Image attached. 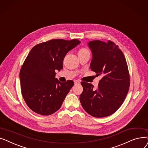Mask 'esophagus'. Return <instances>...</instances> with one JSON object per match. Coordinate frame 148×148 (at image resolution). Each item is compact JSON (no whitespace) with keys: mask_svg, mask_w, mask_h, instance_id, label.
<instances>
[{"mask_svg":"<svg viewBox=\"0 0 148 148\" xmlns=\"http://www.w3.org/2000/svg\"><path fill=\"white\" fill-rule=\"evenodd\" d=\"M74 83H75V84H78L80 83V82L78 80H75L74 81Z\"/></svg>","mask_w":148,"mask_h":148,"instance_id":"34e87169","label":"esophagus"}]
</instances>
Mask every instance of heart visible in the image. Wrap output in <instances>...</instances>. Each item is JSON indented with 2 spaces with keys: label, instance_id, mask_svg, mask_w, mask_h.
<instances>
[{
  "label": "heart",
  "instance_id": "obj_1",
  "mask_svg": "<svg viewBox=\"0 0 148 148\" xmlns=\"http://www.w3.org/2000/svg\"><path fill=\"white\" fill-rule=\"evenodd\" d=\"M89 51L88 50V49L87 48H85V47H82V48H81L78 51V54H80V53H86V52H88Z\"/></svg>",
  "mask_w": 148,
  "mask_h": 148
}]
</instances>
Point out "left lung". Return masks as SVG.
Segmentation results:
<instances>
[{
    "instance_id": "left-lung-1",
    "label": "left lung",
    "mask_w": 148,
    "mask_h": 148,
    "mask_svg": "<svg viewBox=\"0 0 148 148\" xmlns=\"http://www.w3.org/2000/svg\"><path fill=\"white\" fill-rule=\"evenodd\" d=\"M88 45L93 54L90 69L102 78L96 88L81 82L80 102L91 116L107 117L121 107L127 95L130 86L128 65L123 52L112 41L95 40Z\"/></svg>"
}]
</instances>
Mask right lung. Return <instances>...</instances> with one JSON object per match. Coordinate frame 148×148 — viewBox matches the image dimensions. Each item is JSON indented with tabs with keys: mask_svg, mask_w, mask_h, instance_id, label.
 <instances>
[{
	"mask_svg": "<svg viewBox=\"0 0 148 148\" xmlns=\"http://www.w3.org/2000/svg\"><path fill=\"white\" fill-rule=\"evenodd\" d=\"M80 43L77 39H53L31 49L20 71L22 95L31 110L48 116L60 108L74 82L59 81L55 70L60 71L66 53Z\"/></svg>",
	"mask_w": 148,
	"mask_h": 148,
	"instance_id": "add662e5",
	"label": "right lung"
}]
</instances>
